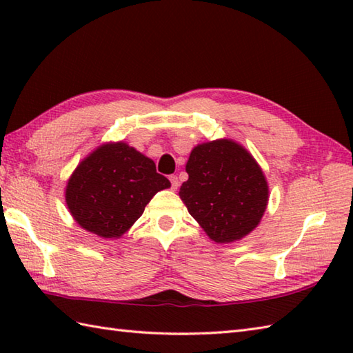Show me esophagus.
<instances>
[{"label": "esophagus", "instance_id": "esophagus-1", "mask_svg": "<svg viewBox=\"0 0 353 353\" xmlns=\"http://www.w3.org/2000/svg\"><path fill=\"white\" fill-rule=\"evenodd\" d=\"M170 182H171V190H177L179 188V177L177 176H170Z\"/></svg>", "mask_w": 353, "mask_h": 353}]
</instances>
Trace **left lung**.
<instances>
[{
  "mask_svg": "<svg viewBox=\"0 0 353 353\" xmlns=\"http://www.w3.org/2000/svg\"><path fill=\"white\" fill-rule=\"evenodd\" d=\"M179 196L215 243L241 239L265 212L268 186L245 148L229 139L200 144L186 163Z\"/></svg>",
  "mask_w": 353,
  "mask_h": 353,
  "instance_id": "left-lung-1",
  "label": "left lung"
}]
</instances>
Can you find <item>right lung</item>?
Instances as JSON below:
<instances>
[{"mask_svg": "<svg viewBox=\"0 0 353 353\" xmlns=\"http://www.w3.org/2000/svg\"><path fill=\"white\" fill-rule=\"evenodd\" d=\"M170 186L152 159L117 142L99 147L80 162L65 199L81 228L101 238H118L139 219L154 194Z\"/></svg>", "mask_w": 353, "mask_h": 353, "instance_id": "right-lung-1", "label": "right lung"}]
</instances>
